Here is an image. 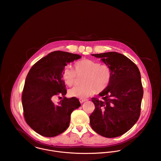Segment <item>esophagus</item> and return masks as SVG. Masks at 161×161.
<instances>
[{
	"instance_id": "esophagus-1",
	"label": "esophagus",
	"mask_w": 161,
	"mask_h": 161,
	"mask_svg": "<svg viewBox=\"0 0 161 161\" xmlns=\"http://www.w3.org/2000/svg\"><path fill=\"white\" fill-rule=\"evenodd\" d=\"M86 101V100H85V99H80V102L81 103H83L84 102H85Z\"/></svg>"
}]
</instances>
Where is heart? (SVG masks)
I'll return each instance as SVG.
<instances>
[{
    "instance_id": "1",
    "label": "heart",
    "mask_w": 161,
    "mask_h": 161,
    "mask_svg": "<svg viewBox=\"0 0 161 161\" xmlns=\"http://www.w3.org/2000/svg\"><path fill=\"white\" fill-rule=\"evenodd\" d=\"M75 71L70 67L64 68L62 78L69 86L75 85L77 76H83L80 86L70 89L68 94L71 97L85 99L95 94L103 92L108 86L112 78V70L108 64H100L98 62L88 59H83L74 64Z\"/></svg>"
}]
</instances>
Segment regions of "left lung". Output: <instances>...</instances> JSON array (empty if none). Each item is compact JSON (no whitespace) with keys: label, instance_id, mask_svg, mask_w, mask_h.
<instances>
[{"label":"left lung","instance_id":"obj_1","mask_svg":"<svg viewBox=\"0 0 161 161\" xmlns=\"http://www.w3.org/2000/svg\"><path fill=\"white\" fill-rule=\"evenodd\" d=\"M112 70L108 86L99 93L103 100L92 98L95 108L90 125L99 135L114 138L129 130L137 122L144 91L139 69L125 56L117 52L94 54Z\"/></svg>","mask_w":161,"mask_h":161}]
</instances>
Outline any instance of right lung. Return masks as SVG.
I'll return each mask as SVG.
<instances>
[{
	"label": "right lung",
	"mask_w": 161,
	"mask_h": 161,
	"mask_svg": "<svg viewBox=\"0 0 161 161\" xmlns=\"http://www.w3.org/2000/svg\"><path fill=\"white\" fill-rule=\"evenodd\" d=\"M80 55L65 51L50 53L36 62L25 78L22 95L24 116L28 125L47 137L57 136L69 125L71 114L81 106L78 98H67L63 71L68 63L81 58ZM64 97L57 104L55 95Z\"/></svg>",
	"instance_id": "1"
}]
</instances>
